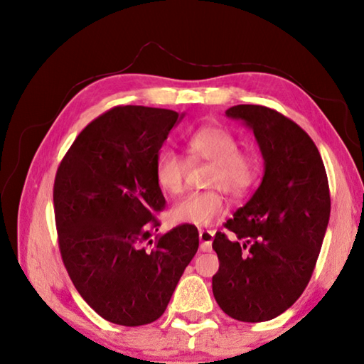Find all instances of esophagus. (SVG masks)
Here are the masks:
<instances>
[{
	"label": "esophagus",
	"mask_w": 364,
	"mask_h": 364,
	"mask_svg": "<svg viewBox=\"0 0 364 364\" xmlns=\"http://www.w3.org/2000/svg\"><path fill=\"white\" fill-rule=\"evenodd\" d=\"M213 236H215V231H210V230H200L199 231L200 250H204V252H210L212 250Z\"/></svg>",
	"instance_id": "34e87169"
}]
</instances>
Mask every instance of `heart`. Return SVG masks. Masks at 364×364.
Returning <instances> with one entry per match:
<instances>
[{
	"mask_svg": "<svg viewBox=\"0 0 364 364\" xmlns=\"http://www.w3.org/2000/svg\"><path fill=\"white\" fill-rule=\"evenodd\" d=\"M184 151L189 164H213L210 186L223 188L234 197H242L255 186L260 178V160L250 152L239 151L236 134L223 127L197 128L184 139ZM188 162L175 151L165 149L154 160V178L160 191L178 196L186 186ZM226 199L221 189L193 193L176 202L171 215L176 221L194 226H208L226 213Z\"/></svg>",
	"mask_w": 364,
	"mask_h": 364,
	"instance_id": "heart-1",
	"label": "heart"
}]
</instances>
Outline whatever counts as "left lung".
Returning <instances> with one entry per match:
<instances>
[{"mask_svg": "<svg viewBox=\"0 0 364 364\" xmlns=\"http://www.w3.org/2000/svg\"><path fill=\"white\" fill-rule=\"evenodd\" d=\"M226 117L254 132L264 173L225 223L231 236L215 234L213 297L228 316L262 323L292 306L311 278L329 223V184L318 147L291 119L254 104Z\"/></svg>", "mask_w": 364, "mask_h": 364, "instance_id": "1", "label": "left lung"}]
</instances>
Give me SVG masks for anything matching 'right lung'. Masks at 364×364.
Here are the masks:
<instances>
[{"label":"right lung","mask_w":364,"mask_h":364,"mask_svg":"<svg viewBox=\"0 0 364 364\" xmlns=\"http://www.w3.org/2000/svg\"><path fill=\"white\" fill-rule=\"evenodd\" d=\"M184 114L117 106L73 141L54 181L59 249L73 286L97 315L143 326L164 315L199 247L194 225L165 234L154 160Z\"/></svg>","instance_id":"obj_1"}]
</instances>
